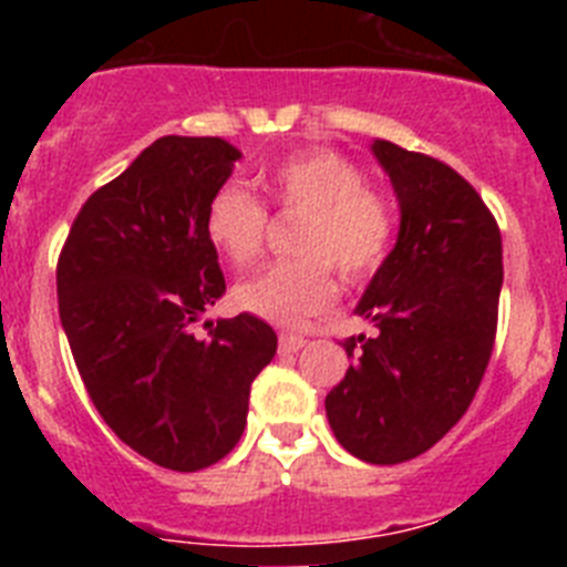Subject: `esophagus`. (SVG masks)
Listing matches in <instances>:
<instances>
[{"label":"esophagus","mask_w":567,"mask_h":567,"mask_svg":"<svg viewBox=\"0 0 567 567\" xmlns=\"http://www.w3.org/2000/svg\"><path fill=\"white\" fill-rule=\"evenodd\" d=\"M303 346H307V338H303V334H280V340H278V349L284 354L300 352Z\"/></svg>","instance_id":"obj_1"}]
</instances>
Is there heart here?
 Returning a JSON list of instances; mask_svg holds the SVG:
<instances>
[{
    "mask_svg": "<svg viewBox=\"0 0 567 567\" xmlns=\"http://www.w3.org/2000/svg\"><path fill=\"white\" fill-rule=\"evenodd\" d=\"M260 187L280 209L307 213L295 244L307 258L278 260L235 284L233 298L244 312L295 327L332 303L329 264L349 280L383 264L394 233L392 209L340 153L300 150L275 164ZM204 235L229 264L247 267L264 247L267 209L247 189H218L204 215Z\"/></svg>",
    "mask_w": 567,
    "mask_h": 567,
    "instance_id": "heart-1",
    "label": "heart"
}]
</instances>
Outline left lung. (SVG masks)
I'll list each match as a JSON object with an SVG mask.
<instances>
[{
    "instance_id": "1",
    "label": "left lung",
    "mask_w": 567,
    "mask_h": 567,
    "mask_svg": "<svg viewBox=\"0 0 567 567\" xmlns=\"http://www.w3.org/2000/svg\"><path fill=\"white\" fill-rule=\"evenodd\" d=\"M400 229L354 312V363L327 394L346 452L394 465L429 452L465 414L488 365L503 289V238L477 189L432 155L374 138Z\"/></svg>"
}]
</instances>
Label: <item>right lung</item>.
Segmentation results:
<instances>
[{
	"mask_svg": "<svg viewBox=\"0 0 567 567\" xmlns=\"http://www.w3.org/2000/svg\"><path fill=\"white\" fill-rule=\"evenodd\" d=\"M238 158L224 138L164 135L90 195L59 258V318L90 400L115 437L169 471L233 452L278 349L249 312L207 320V340L189 332L227 292L204 215Z\"/></svg>",
	"mask_w": 567,
	"mask_h": 567,
	"instance_id": "add662e5",
	"label": "right lung"
}]
</instances>
